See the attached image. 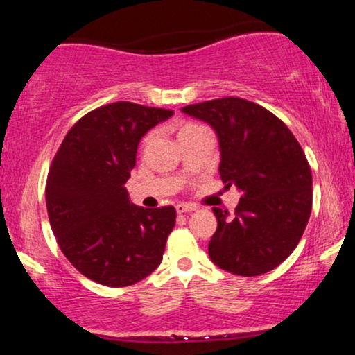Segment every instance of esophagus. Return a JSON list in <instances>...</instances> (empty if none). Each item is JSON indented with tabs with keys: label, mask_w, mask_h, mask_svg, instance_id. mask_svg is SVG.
<instances>
[{
	"label": "esophagus",
	"mask_w": 355,
	"mask_h": 355,
	"mask_svg": "<svg viewBox=\"0 0 355 355\" xmlns=\"http://www.w3.org/2000/svg\"><path fill=\"white\" fill-rule=\"evenodd\" d=\"M175 209H177V214H190V211L197 210V207L190 205V203H177Z\"/></svg>",
	"instance_id": "esophagus-1"
}]
</instances>
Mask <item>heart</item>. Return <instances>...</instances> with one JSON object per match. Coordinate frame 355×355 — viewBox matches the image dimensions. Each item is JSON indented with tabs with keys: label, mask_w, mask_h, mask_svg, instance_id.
Listing matches in <instances>:
<instances>
[{
	"label": "heart",
	"mask_w": 355,
	"mask_h": 355,
	"mask_svg": "<svg viewBox=\"0 0 355 355\" xmlns=\"http://www.w3.org/2000/svg\"><path fill=\"white\" fill-rule=\"evenodd\" d=\"M195 128H202V126H197V125H191V123H189V125H183L182 126V130L178 133H185V132H190V130H195ZM150 140V137L146 138L145 141H148Z\"/></svg>",
	"instance_id": "obj_1"
}]
</instances>
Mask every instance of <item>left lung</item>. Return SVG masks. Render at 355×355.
<instances>
[{"instance_id":"obj_1","label":"left lung","mask_w":355,"mask_h":355,"mask_svg":"<svg viewBox=\"0 0 355 355\" xmlns=\"http://www.w3.org/2000/svg\"><path fill=\"white\" fill-rule=\"evenodd\" d=\"M182 112L214 128L220 178L242 193L234 215L214 209L211 262L242 277L274 270L294 252L312 211V173L302 146L284 121L252 101L229 96Z\"/></svg>"}]
</instances>
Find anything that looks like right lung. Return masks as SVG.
<instances>
[{"mask_svg": "<svg viewBox=\"0 0 355 355\" xmlns=\"http://www.w3.org/2000/svg\"><path fill=\"white\" fill-rule=\"evenodd\" d=\"M172 115L130 101L105 105L73 125L53 158L46 180L51 230L64 257L93 282L133 285L164 259L175 209L133 205L125 183L141 138Z\"/></svg>", "mask_w": 355, "mask_h": 355, "instance_id": "1", "label": "right lung"}]
</instances>
